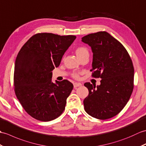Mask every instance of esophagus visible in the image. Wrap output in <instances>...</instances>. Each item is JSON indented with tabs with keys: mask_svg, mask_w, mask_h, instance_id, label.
Masks as SVG:
<instances>
[{
	"mask_svg": "<svg viewBox=\"0 0 146 146\" xmlns=\"http://www.w3.org/2000/svg\"><path fill=\"white\" fill-rule=\"evenodd\" d=\"M81 86V84L80 83H78V82H74V88H76L77 87H79Z\"/></svg>",
	"mask_w": 146,
	"mask_h": 146,
	"instance_id": "esophagus-1",
	"label": "esophagus"
}]
</instances>
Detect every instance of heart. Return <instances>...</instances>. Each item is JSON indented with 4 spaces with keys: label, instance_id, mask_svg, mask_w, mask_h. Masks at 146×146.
Listing matches in <instances>:
<instances>
[{
    "label": "heart",
    "instance_id": "heart-1",
    "mask_svg": "<svg viewBox=\"0 0 146 146\" xmlns=\"http://www.w3.org/2000/svg\"><path fill=\"white\" fill-rule=\"evenodd\" d=\"M87 52H88V50H87V49L86 47H80L77 48L76 49V54L77 57H78V56H80V55H82L84 53ZM74 77H75V78H78V77H79V76L77 75V74H75V75H74Z\"/></svg>",
    "mask_w": 146,
    "mask_h": 146
}]
</instances>
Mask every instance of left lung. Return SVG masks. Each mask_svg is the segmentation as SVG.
<instances>
[{"mask_svg": "<svg viewBox=\"0 0 146 146\" xmlns=\"http://www.w3.org/2000/svg\"><path fill=\"white\" fill-rule=\"evenodd\" d=\"M82 42L91 47L94 77L102 79L99 86L84 84L89 95L84 100L86 112L98 119L118 114L129 101L134 88V69L122 44L103 31L90 34Z\"/></svg>", "mask_w": 146, "mask_h": 146, "instance_id": "left-lung-1", "label": "left lung"}]
</instances>
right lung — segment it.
<instances>
[{
	"label": "right lung",
	"mask_w": 146,
	"mask_h": 146,
	"mask_svg": "<svg viewBox=\"0 0 146 146\" xmlns=\"http://www.w3.org/2000/svg\"><path fill=\"white\" fill-rule=\"evenodd\" d=\"M76 38L75 35L37 34L19 52L14 66L15 93L25 111L34 119L50 121L64 111L73 84L67 80L53 83L52 71L59 67Z\"/></svg>",
	"instance_id": "right-lung-1"
}]
</instances>
